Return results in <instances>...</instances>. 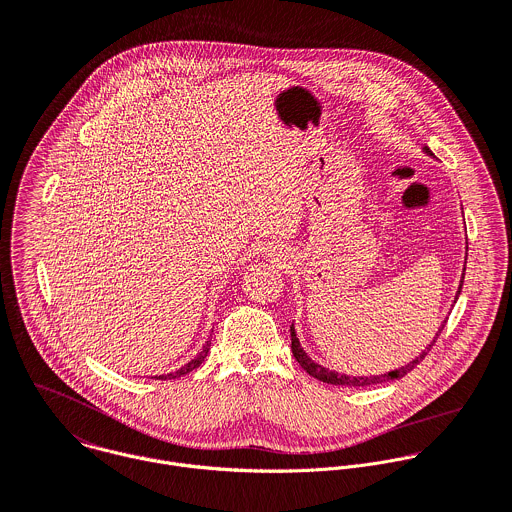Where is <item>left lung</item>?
Wrapping results in <instances>:
<instances>
[{
  "label": "left lung",
  "instance_id": "obj_1",
  "mask_svg": "<svg viewBox=\"0 0 512 512\" xmlns=\"http://www.w3.org/2000/svg\"><path fill=\"white\" fill-rule=\"evenodd\" d=\"M423 153H427L429 157L433 155L427 147H423ZM467 260V258H465ZM463 280H465V276L461 278V284H459V290H457V296H455V302L459 300V294H461V288H463ZM445 324H447V320L441 324V328H439V332L435 334V338L431 341V345L437 341L439 338V334L443 332V328H445ZM290 336H292V353H294V357H296V361L312 375V377H316V379H320V381H324V383H332V385H347V387H369V385H377V383H385V381H393V379H399V377H403V375H407L411 369H415L417 367V363H421L423 359H425V355H427V351L431 349V345H427L413 361H409L407 365H401V367H397V369H393V371H387V373H381V375H369V377H363V375H345V373H338V371H332V369H328V367H324V365H320V363H316V361H312V357L304 351V347L300 345V340H298V336H296V330H294V324H292V328H290Z\"/></svg>",
  "mask_w": 512,
  "mask_h": 512
}]
</instances>
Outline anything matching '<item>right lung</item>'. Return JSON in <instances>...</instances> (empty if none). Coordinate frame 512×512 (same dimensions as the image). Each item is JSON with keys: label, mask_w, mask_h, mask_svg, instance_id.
Segmentation results:
<instances>
[{"label": "right lung", "mask_w": 512, "mask_h": 512, "mask_svg": "<svg viewBox=\"0 0 512 512\" xmlns=\"http://www.w3.org/2000/svg\"><path fill=\"white\" fill-rule=\"evenodd\" d=\"M208 349H210V341H206L204 345H202V351L194 357V359H190L186 365H182L180 369H176V371H172V373H167V375H157L155 379H176V377H180V375H186V373H190L192 369H196L202 361H204V357L208 355Z\"/></svg>", "instance_id": "add662e5"}]
</instances>
